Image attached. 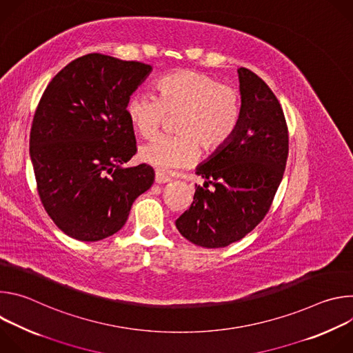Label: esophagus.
<instances>
[{"label":"esophagus","instance_id":"obj_1","mask_svg":"<svg viewBox=\"0 0 353 353\" xmlns=\"http://www.w3.org/2000/svg\"><path fill=\"white\" fill-rule=\"evenodd\" d=\"M155 181H157L158 184H165V183H169V181H170V177L166 176V174L162 173V172H157V173H155Z\"/></svg>","mask_w":353,"mask_h":353}]
</instances>
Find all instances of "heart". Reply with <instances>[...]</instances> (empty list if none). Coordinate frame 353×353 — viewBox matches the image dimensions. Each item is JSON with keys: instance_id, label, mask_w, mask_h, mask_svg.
I'll return each mask as SVG.
<instances>
[{"instance_id": "1", "label": "heart", "mask_w": 353, "mask_h": 353, "mask_svg": "<svg viewBox=\"0 0 353 353\" xmlns=\"http://www.w3.org/2000/svg\"><path fill=\"white\" fill-rule=\"evenodd\" d=\"M157 89L158 97L146 92L128 97V120L141 137L149 138L168 116H176L173 128L177 134L158 135L141 146L142 162L159 172L187 168L199 157V145L205 152H215L236 134L243 100L234 86L204 72L177 70L161 77Z\"/></svg>"}]
</instances>
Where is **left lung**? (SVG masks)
<instances>
[{"instance_id":"1","label":"left lung","mask_w":353,"mask_h":353,"mask_svg":"<svg viewBox=\"0 0 353 353\" xmlns=\"http://www.w3.org/2000/svg\"><path fill=\"white\" fill-rule=\"evenodd\" d=\"M237 72L243 100L239 128L196 168L207 181L195 184L194 201L176 221L187 240L207 248L239 241L265 218L289 154L288 124L276 96L253 71L241 67Z\"/></svg>"}]
</instances>
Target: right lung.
<instances>
[{
    "mask_svg": "<svg viewBox=\"0 0 353 353\" xmlns=\"http://www.w3.org/2000/svg\"><path fill=\"white\" fill-rule=\"evenodd\" d=\"M150 71L92 53L65 65L40 97L29 139L37 192L72 239L97 241L119 232L155 180L146 163L121 168L137 152L127 100Z\"/></svg>",
    "mask_w": 353,
    "mask_h": 353,
    "instance_id": "right-lung-1",
    "label": "right lung"
}]
</instances>
